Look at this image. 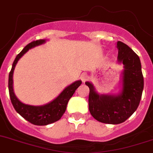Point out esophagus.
Here are the masks:
<instances>
[{
  "mask_svg": "<svg viewBox=\"0 0 153 153\" xmlns=\"http://www.w3.org/2000/svg\"><path fill=\"white\" fill-rule=\"evenodd\" d=\"M80 79H81V80H82V82H85V81L88 79V76H87L85 74H82V75L80 76Z\"/></svg>",
  "mask_w": 153,
  "mask_h": 153,
  "instance_id": "esophagus-1",
  "label": "esophagus"
}]
</instances>
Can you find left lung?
Returning a JSON list of instances; mask_svg holds the SVG:
<instances>
[{
  "label": "left lung",
  "mask_w": 153,
  "mask_h": 153,
  "mask_svg": "<svg viewBox=\"0 0 153 153\" xmlns=\"http://www.w3.org/2000/svg\"><path fill=\"white\" fill-rule=\"evenodd\" d=\"M118 60L124 65L123 91L118 95L98 94L90 82L88 109L91 116L103 123L120 124L137 109L143 89V76L138 56L126 43L117 42Z\"/></svg>",
  "instance_id": "left-lung-1"
}]
</instances>
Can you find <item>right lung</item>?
Masks as SVG:
<instances>
[{
    "label": "right lung",
    "mask_w": 153,
    "mask_h": 153,
    "mask_svg": "<svg viewBox=\"0 0 153 153\" xmlns=\"http://www.w3.org/2000/svg\"><path fill=\"white\" fill-rule=\"evenodd\" d=\"M45 42V40H37L28 43L19 54L17 55L13 64L12 69L9 74V93L13 106L16 111L21 115L25 119L36 126H46L58 121L61 119L66 110L67 105L72 97L76 89L81 85L82 81L78 80L74 82L69 86L65 88L63 91L53 100L52 102L43 106H31L22 103L15 95L13 88V75L15 69L16 65L17 64L20 58L27 52L31 48L42 44Z\"/></svg>",
    "instance_id": "right-lung-1"
}]
</instances>
